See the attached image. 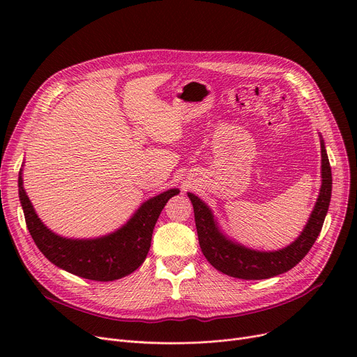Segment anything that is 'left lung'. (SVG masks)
Segmentation results:
<instances>
[{"instance_id":"left-lung-1","label":"left lung","mask_w":357,"mask_h":357,"mask_svg":"<svg viewBox=\"0 0 357 357\" xmlns=\"http://www.w3.org/2000/svg\"><path fill=\"white\" fill-rule=\"evenodd\" d=\"M321 144V188L310 218L291 245L278 250H257L241 245L224 233L213 210L199 197L188 192L192 202L199 248L210 264L220 272L233 278L259 280L285 273L301 261L321 231L331 199V167L324 140Z\"/></svg>"}]
</instances>
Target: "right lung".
Returning <instances> with one entry per match:
<instances>
[{"label": "right lung", "mask_w": 357, "mask_h": 357, "mask_svg": "<svg viewBox=\"0 0 357 357\" xmlns=\"http://www.w3.org/2000/svg\"><path fill=\"white\" fill-rule=\"evenodd\" d=\"M23 183V169H20L18 197L36 246L54 266L100 282L121 279L143 264L163 207L179 194L178 188H172L146 199L121 227L108 234L73 238L56 234L46 226L37 215Z\"/></svg>", "instance_id": "add662e5"}]
</instances>
